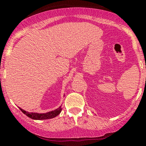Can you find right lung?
<instances>
[{
    "label": "right lung",
    "mask_w": 146,
    "mask_h": 146,
    "mask_svg": "<svg viewBox=\"0 0 146 146\" xmlns=\"http://www.w3.org/2000/svg\"><path fill=\"white\" fill-rule=\"evenodd\" d=\"M20 110L24 113L25 115H27L28 117L35 119V120H44V119H52L58 116V114L61 113L62 108H61V105L58 108L56 109V110H52L51 111L46 113H36V112H29V111H25V110H23L22 108L19 107Z\"/></svg>",
    "instance_id": "right-lung-1"
}]
</instances>
